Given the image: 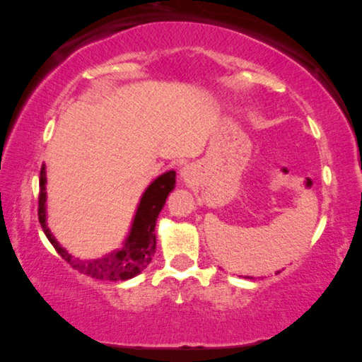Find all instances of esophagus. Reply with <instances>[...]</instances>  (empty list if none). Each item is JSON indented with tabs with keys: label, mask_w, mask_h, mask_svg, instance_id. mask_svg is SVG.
<instances>
[{
	"label": "esophagus",
	"mask_w": 362,
	"mask_h": 362,
	"mask_svg": "<svg viewBox=\"0 0 362 362\" xmlns=\"http://www.w3.org/2000/svg\"><path fill=\"white\" fill-rule=\"evenodd\" d=\"M194 175H196V168H194L192 165H185V166H182L180 177H182L185 182H191V180L194 179Z\"/></svg>",
	"instance_id": "34e87169"
}]
</instances>
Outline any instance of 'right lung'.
Segmentation results:
<instances>
[{
	"mask_svg": "<svg viewBox=\"0 0 362 362\" xmlns=\"http://www.w3.org/2000/svg\"><path fill=\"white\" fill-rule=\"evenodd\" d=\"M45 183H47V179H45V166L42 165L40 174L38 200L40 223L45 237L49 238V242L73 269H76L78 272L88 275L91 278H96V280L124 281L139 275L148 264H150L156 252V220L165 206L168 194L174 189V171H168L159 175V177L145 189L141 203H139L136 211L132 230H129L124 246L120 247L119 251L111 252L102 258H96V260H79V258L70 255L66 249L54 240L50 229L47 228V223H45V196H47V192H45Z\"/></svg>",
	"mask_w": 362,
	"mask_h": 362,
	"instance_id": "add662e5",
	"label": "right lung"
}]
</instances>
